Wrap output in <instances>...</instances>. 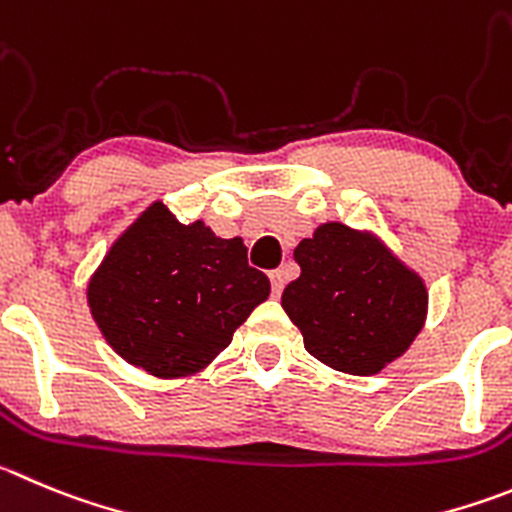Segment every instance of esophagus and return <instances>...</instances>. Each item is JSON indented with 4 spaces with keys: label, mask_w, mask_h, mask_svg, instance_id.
<instances>
[{
    "label": "esophagus",
    "mask_w": 512,
    "mask_h": 512,
    "mask_svg": "<svg viewBox=\"0 0 512 512\" xmlns=\"http://www.w3.org/2000/svg\"><path fill=\"white\" fill-rule=\"evenodd\" d=\"M270 283H272V295H275V298H280V293H283V288H285V272L283 270H272L270 272Z\"/></svg>",
    "instance_id": "34e87169"
}]
</instances>
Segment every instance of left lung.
Returning <instances> with one entry per match:
<instances>
[{
    "mask_svg": "<svg viewBox=\"0 0 512 512\" xmlns=\"http://www.w3.org/2000/svg\"><path fill=\"white\" fill-rule=\"evenodd\" d=\"M293 255L300 278L283 290V308L310 356L374 376L407 353L427 321L429 290L379 234L326 222Z\"/></svg>",
    "mask_w": 512,
    "mask_h": 512,
    "instance_id": "obj_1",
    "label": "left lung"
}]
</instances>
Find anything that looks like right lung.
I'll list each match as a JSON object with an SVG mask.
<instances>
[{"mask_svg": "<svg viewBox=\"0 0 512 512\" xmlns=\"http://www.w3.org/2000/svg\"><path fill=\"white\" fill-rule=\"evenodd\" d=\"M270 295L242 237L222 240L164 202L148 204L90 275L85 298L105 343L159 379L194 376Z\"/></svg>", "mask_w": 512, "mask_h": 512, "instance_id": "obj_1", "label": "right lung"}]
</instances>
